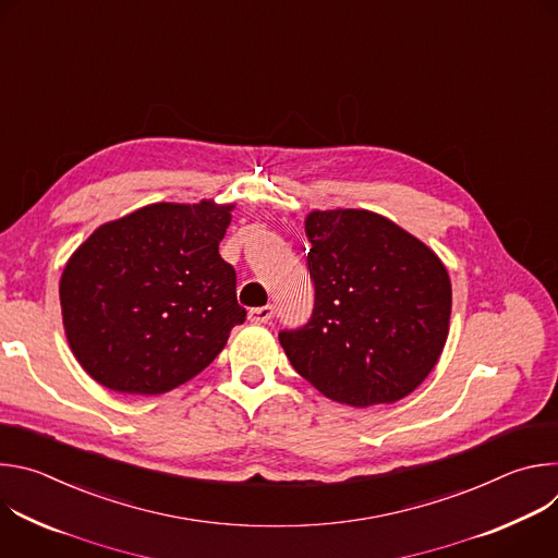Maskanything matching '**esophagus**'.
<instances>
[{
	"mask_svg": "<svg viewBox=\"0 0 558 558\" xmlns=\"http://www.w3.org/2000/svg\"><path fill=\"white\" fill-rule=\"evenodd\" d=\"M274 315V306L267 304V306H256V308H250V320L256 323V325H265L271 320Z\"/></svg>",
	"mask_w": 558,
	"mask_h": 558,
	"instance_id": "obj_1",
	"label": "esophagus"
}]
</instances>
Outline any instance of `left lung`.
I'll return each instance as SVG.
<instances>
[{"label":"left lung","mask_w":558,"mask_h":558,"mask_svg":"<svg viewBox=\"0 0 558 558\" xmlns=\"http://www.w3.org/2000/svg\"><path fill=\"white\" fill-rule=\"evenodd\" d=\"M304 231L315 304L302 329L278 336L291 366L347 407L402 400L448 340L452 287L444 263L368 209H313Z\"/></svg>","instance_id":"left-lung-1"}]
</instances>
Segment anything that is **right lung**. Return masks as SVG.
<instances>
[{
  "instance_id": "add662e5",
  "label": "right lung",
  "mask_w": 558,
  "mask_h": 558,
  "mask_svg": "<svg viewBox=\"0 0 558 558\" xmlns=\"http://www.w3.org/2000/svg\"><path fill=\"white\" fill-rule=\"evenodd\" d=\"M233 205L151 203L97 227L68 258L59 300L76 362L128 395L168 392L214 362L247 311L218 254Z\"/></svg>"
}]
</instances>
